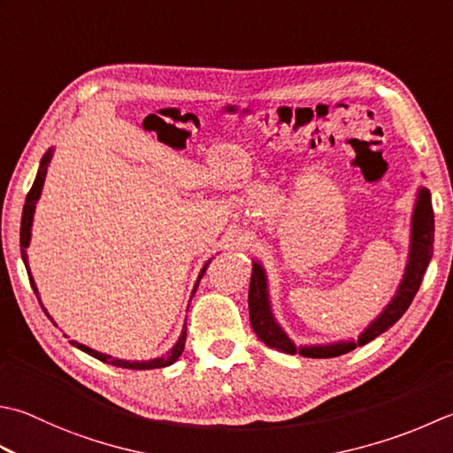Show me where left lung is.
I'll return each mask as SVG.
<instances>
[{
  "label": "left lung",
  "instance_id": "8db88e82",
  "mask_svg": "<svg viewBox=\"0 0 453 453\" xmlns=\"http://www.w3.org/2000/svg\"><path fill=\"white\" fill-rule=\"evenodd\" d=\"M434 253V210L430 200V190L418 188L416 194V203L412 211L411 221V250H409V263L403 274L401 285H398L395 296L391 298L383 312H380L373 322H371L365 330L361 332L357 340H342L334 343L324 345H300L292 342L287 332L282 330L280 324L274 320L271 298H269V285H267V273H265L263 265L253 261V273L250 282V318L255 334L259 340L269 345V348L282 351V353H300L303 357L312 359H327L338 357L356 349L357 345H365L367 342L375 340L377 335L387 332L388 327L401 320V316L409 310L412 298L420 288V282L424 279V273L428 269V263Z\"/></svg>",
  "mask_w": 453,
  "mask_h": 453
}]
</instances>
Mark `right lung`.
<instances>
[{"label":"right lung","mask_w":453,"mask_h":453,"mask_svg":"<svg viewBox=\"0 0 453 453\" xmlns=\"http://www.w3.org/2000/svg\"><path fill=\"white\" fill-rule=\"evenodd\" d=\"M52 150H55V149L50 147V149L47 150V153H44V157L41 158L39 173H37V176H35V182H33V186H31L29 194H27V200H25V206H23V216H21V239H19V242H21V257H23V263H25L27 274H29L31 287H33V290H35V295H37V298H39V288H37V285H35V280H33V277H31L29 261H27V247H29V242H31V227H33L35 206H37V202H39V198H41L42 184H44V176H47V166H49L50 158H52ZM208 263H210V261H208ZM208 263L203 265L202 271H200V274H198V280H196V285H194L192 296H194V292H196V287H198L200 279L203 277V273H206ZM39 303H41V298H39ZM41 306H42V304H41ZM42 310H44V306H42ZM44 314L49 316L47 310H44ZM49 318H50V316H49ZM50 322H52V318H50ZM184 342H186V324H184V327H182L179 342H176V343L173 345L171 351H168L166 356H163V357H155V359H149V361H127V359L111 357V356H108V353H100V351H96V349H92V348H88V345H84V343H78V342H74V340H70V343H73L74 348H78L80 351L88 353V356H92V357L100 359V361H104V363H110V365H115V367H123V369H158V367H168V365H173V363L182 356V351H184Z\"/></svg>","instance_id":"right-lung-1"}]
</instances>
